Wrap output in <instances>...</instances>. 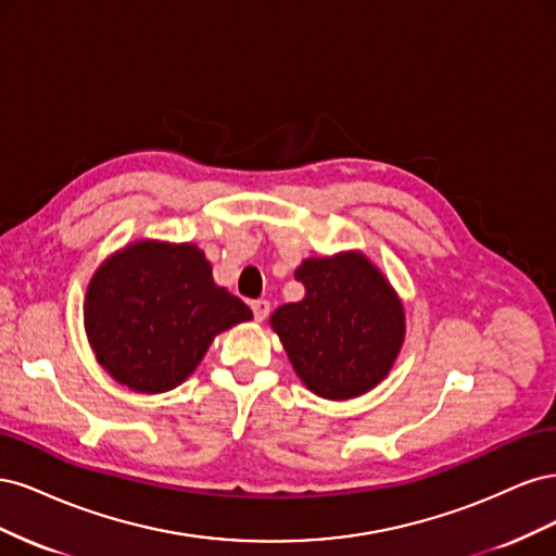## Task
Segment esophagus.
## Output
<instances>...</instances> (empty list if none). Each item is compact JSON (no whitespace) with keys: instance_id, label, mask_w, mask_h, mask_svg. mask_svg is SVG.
<instances>
[{"instance_id":"34e87169","label":"esophagus","mask_w":556,"mask_h":556,"mask_svg":"<svg viewBox=\"0 0 556 556\" xmlns=\"http://www.w3.org/2000/svg\"><path fill=\"white\" fill-rule=\"evenodd\" d=\"M250 308H252V315H255L257 323H262V319L268 315V311H271V306H268V301H266V299H257V301H252Z\"/></svg>"}]
</instances>
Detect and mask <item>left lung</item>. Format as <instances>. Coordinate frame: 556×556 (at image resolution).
<instances>
[{
    "label": "left lung",
    "instance_id": "1",
    "mask_svg": "<svg viewBox=\"0 0 556 556\" xmlns=\"http://www.w3.org/2000/svg\"><path fill=\"white\" fill-rule=\"evenodd\" d=\"M294 278L306 296L268 317L294 374L329 401L371 392L399 357L406 311L392 282L362 250L308 257Z\"/></svg>",
    "mask_w": 556,
    "mask_h": 556
}]
</instances>
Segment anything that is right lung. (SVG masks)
Listing matches in <instances>:
<instances>
[{
  "mask_svg": "<svg viewBox=\"0 0 556 556\" xmlns=\"http://www.w3.org/2000/svg\"><path fill=\"white\" fill-rule=\"evenodd\" d=\"M248 319L252 311L213 280L204 250L155 239L134 241L99 264L83 304L97 362L141 394L188 380L215 336Z\"/></svg>",
  "mask_w": 556,
  "mask_h": 556,
  "instance_id": "add662e5",
  "label": "right lung"
}]
</instances>
